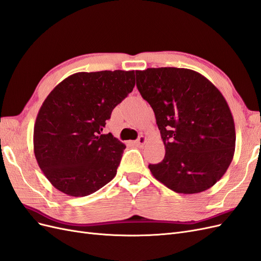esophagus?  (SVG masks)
<instances>
[{
    "label": "esophagus",
    "instance_id": "34e87169",
    "mask_svg": "<svg viewBox=\"0 0 261 261\" xmlns=\"http://www.w3.org/2000/svg\"><path fill=\"white\" fill-rule=\"evenodd\" d=\"M146 141H147V138L145 137V136H139L138 137V139L135 141V145L137 146V147H143L145 144H146Z\"/></svg>",
    "mask_w": 261,
    "mask_h": 261
}]
</instances>
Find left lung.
<instances>
[{
    "label": "left lung",
    "mask_w": 261,
    "mask_h": 261,
    "mask_svg": "<svg viewBox=\"0 0 261 261\" xmlns=\"http://www.w3.org/2000/svg\"><path fill=\"white\" fill-rule=\"evenodd\" d=\"M137 88L151 106L165 147L164 159L149 164L163 185L197 194L224 175L235 151V125L222 93L195 70H136Z\"/></svg>",
    "instance_id": "1"
}]
</instances>
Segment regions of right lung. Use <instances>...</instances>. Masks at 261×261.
Instances as JSON below:
<instances>
[{
    "label": "right lung",
    "instance_id": "right-lung-1",
    "mask_svg": "<svg viewBox=\"0 0 261 261\" xmlns=\"http://www.w3.org/2000/svg\"><path fill=\"white\" fill-rule=\"evenodd\" d=\"M134 86L135 70L81 72L45 98L35 123L34 151L43 174L60 192L88 196L116 175L126 146L103 128Z\"/></svg>",
    "mask_w": 261,
    "mask_h": 261
}]
</instances>
